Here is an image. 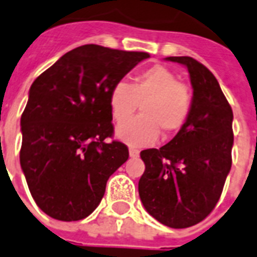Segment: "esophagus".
I'll use <instances>...</instances> for the list:
<instances>
[{
  "label": "esophagus",
  "instance_id": "34e87169",
  "mask_svg": "<svg viewBox=\"0 0 257 257\" xmlns=\"http://www.w3.org/2000/svg\"><path fill=\"white\" fill-rule=\"evenodd\" d=\"M139 155H140L139 149L129 148V156H131V157H139Z\"/></svg>",
  "mask_w": 257,
  "mask_h": 257
}]
</instances>
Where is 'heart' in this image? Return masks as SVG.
Wrapping results in <instances>:
<instances>
[{
	"label": "heart",
	"mask_w": 257,
	"mask_h": 257,
	"mask_svg": "<svg viewBox=\"0 0 257 257\" xmlns=\"http://www.w3.org/2000/svg\"><path fill=\"white\" fill-rule=\"evenodd\" d=\"M141 105L143 114L120 124L117 137L133 147H148L159 132L173 136L187 125L192 113V94L177 74L164 65L143 70L132 85L117 82L109 94L112 117L117 122L126 120Z\"/></svg>",
	"instance_id": "b5f03b06"
}]
</instances>
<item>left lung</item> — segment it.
I'll list each match as a JSON object with an SVG mask.
<instances>
[{
  "instance_id": "8db88e82",
  "label": "left lung",
  "mask_w": 257,
  "mask_h": 257,
  "mask_svg": "<svg viewBox=\"0 0 257 257\" xmlns=\"http://www.w3.org/2000/svg\"><path fill=\"white\" fill-rule=\"evenodd\" d=\"M188 68L193 88L187 125L160 149L140 153L143 205L157 221L188 228L203 221L219 201L232 165L233 113L219 82L195 58L167 57Z\"/></svg>"
}]
</instances>
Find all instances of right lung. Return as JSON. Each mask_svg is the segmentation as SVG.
I'll use <instances>...</instances> for the list:
<instances>
[{"label":"right lung","mask_w":257,"mask_h":257,"mask_svg":"<svg viewBox=\"0 0 257 257\" xmlns=\"http://www.w3.org/2000/svg\"><path fill=\"white\" fill-rule=\"evenodd\" d=\"M149 57L104 46H78L38 76L21 116L20 163L34 201L61 221L85 219L105 193L109 176L128 160L112 139L113 85Z\"/></svg>","instance_id":"right-lung-1"}]
</instances>
